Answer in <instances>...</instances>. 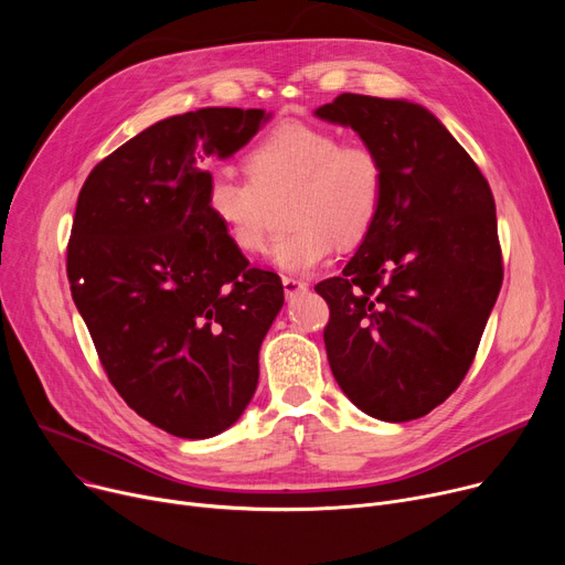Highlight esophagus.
<instances>
[{"instance_id":"1","label":"esophagus","mask_w":565,"mask_h":565,"mask_svg":"<svg viewBox=\"0 0 565 565\" xmlns=\"http://www.w3.org/2000/svg\"><path fill=\"white\" fill-rule=\"evenodd\" d=\"M281 284H284L286 298H295V295H302L309 288L302 279H295V277H281Z\"/></svg>"}]
</instances>
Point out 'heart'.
Segmentation results:
<instances>
[{
  "label": "heart",
  "instance_id": "b5f03b06",
  "mask_svg": "<svg viewBox=\"0 0 565 565\" xmlns=\"http://www.w3.org/2000/svg\"><path fill=\"white\" fill-rule=\"evenodd\" d=\"M247 178L215 169L205 205L228 243L260 254L273 203L288 194L284 217L292 226L273 247L284 273L305 275L328 260L337 243L358 245L373 228L384 201V167L375 151L318 126L284 124L245 153Z\"/></svg>",
  "mask_w": 565,
  "mask_h": 565
}]
</instances>
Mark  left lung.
Listing matches in <instances>:
<instances>
[{
    "label": "left lung",
    "instance_id": "8db88e82",
    "mask_svg": "<svg viewBox=\"0 0 565 565\" xmlns=\"http://www.w3.org/2000/svg\"><path fill=\"white\" fill-rule=\"evenodd\" d=\"M316 116L358 132L387 181L358 254L316 286L330 369L369 417L419 419L458 390L501 288L490 185L422 105L341 94Z\"/></svg>",
    "mask_w": 565,
    "mask_h": 565
}]
</instances>
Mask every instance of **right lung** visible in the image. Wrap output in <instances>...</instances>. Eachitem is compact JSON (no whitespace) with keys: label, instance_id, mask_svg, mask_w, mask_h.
<instances>
[{"label":"right lung","instance_id":"add662e5","mask_svg":"<svg viewBox=\"0 0 565 565\" xmlns=\"http://www.w3.org/2000/svg\"><path fill=\"white\" fill-rule=\"evenodd\" d=\"M270 114L203 107L146 128L84 181L66 273L114 390L185 439L233 426L258 384L281 279L237 252L205 205L211 171Z\"/></svg>","mask_w":565,"mask_h":565}]
</instances>
